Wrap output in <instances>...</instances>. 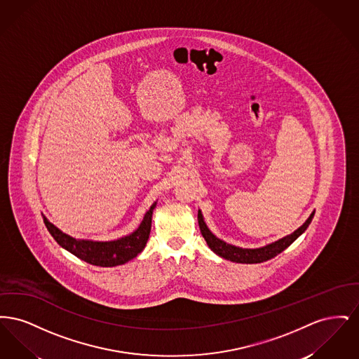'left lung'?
Returning <instances> with one entry per match:
<instances>
[{"label":"left lung","instance_id":"obj_1","mask_svg":"<svg viewBox=\"0 0 359 359\" xmlns=\"http://www.w3.org/2000/svg\"><path fill=\"white\" fill-rule=\"evenodd\" d=\"M315 215V211L311 212V215L308 217L307 221L303 223L299 229H296L293 233H290V236H285L283 238L277 239L272 243H268L265 246L256 248V249H248V248H239L236 245L227 243L221 238H218L215 234L211 233V230L208 229V226L205 224L203 214L201 210H198V222L201 227V233L205 239L208 248L219 257H222L224 259L233 261V262H239V264H259L264 261H268L271 258L280 255L281 252H284L292 242H294L299 238L306 230H307L309 223L312 221Z\"/></svg>","mask_w":359,"mask_h":359}]
</instances>
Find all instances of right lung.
Returning a JSON list of instances; mask_svg holds the SVG:
<instances>
[{"instance_id": "add662e5", "label": "right lung", "mask_w": 359, "mask_h": 359, "mask_svg": "<svg viewBox=\"0 0 359 359\" xmlns=\"http://www.w3.org/2000/svg\"><path fill=\"white\" fill-rule=\"evenodd\" d=\"M156 205L157 202L151 205V208L145 212L140 226L133 233L113 241L74 238L50 222L46 215H43V221L53 239L71 255L91 265L110 268L126 264L144 250L151 234L152 214Z\"/></svg>"}]
</instances>
